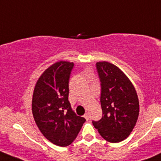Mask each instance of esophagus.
<instances>
[{"label": "esophagus", "instance_id": "obj_1", "mask_svg": "<svg viewBox=\"0 0 161 161\" xmlns=\"http://www.w3.org/2000/svg\"><path fill=\"white\" fill-rule=\"evenodd\" d=\"M84 117L86 118V120H89V114H88V113H86V114L84 115Z\"/></svg>", "mask_w": 161, "mask_h": 161}]
</instances>
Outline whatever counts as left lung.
<instances>
[{
	"instance_id": "obj_1",
	"label": "left lung",
	"mask_w": 161,
	"mask_h": 161,
	"mask_svg": "<svg viewBox=\"0 0 161 161\" xmlns=\"http://www.w3.org/2000/svg\"><path fill=\"white\" fill-rule=\"evenodd\" d=\"M96 66L100 81L103 116L99 120H92V124L103 139L119 143L129 136L137 121V94L129 79L116 65L101 62Z\"/></svg>"
}]
</instances>
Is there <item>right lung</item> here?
<instances>
[{
    "instance_id": "add662e5",
    "label": "right lung",
    "mask_w": 161,
    "mask_h": 161,
    "mask_svg": "<svg viewBox=\"0 0 161 161\" xmlns=\"http://www.w3.org/2000/svg\"><path fill=\"white\" fill-rule=\"evenodd\" d=\"M74 64L59 62L45 71L35 85L32 98L34 119L45 138L67 147L75 140L85 118L72 110L69 101V82Z\"/></svg>"
}]
</instances>
